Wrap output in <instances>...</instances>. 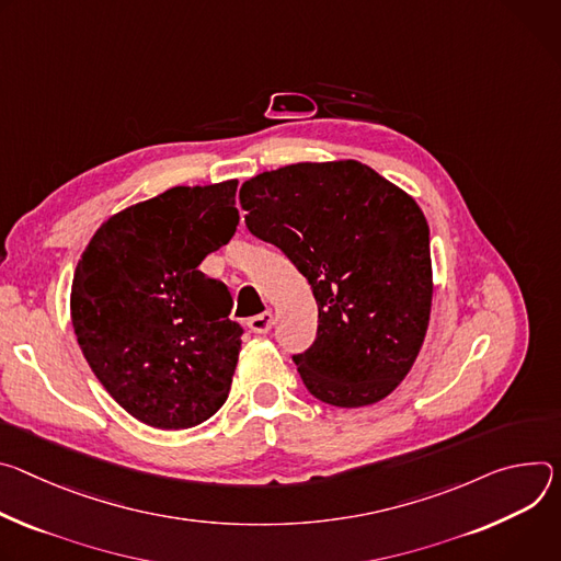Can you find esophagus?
Masks as SVG:
<instances>
[{
	"mask_svg": "<svg viewBox=\"0 0 561 561\" xmlns=\"http://www.w3.org/2000/svg\"><path fill=\"white\" fill-rule=\"evenodd\" d=\"M272 325H274V314L272 312H263L259 317L247 319V328L252 330L254 334H267L272 330Z\"/></svg>",
	"mask_w": 561,
	"mask_h": 561,
	"instance_id": "esophagus-1",
	"label": "esophagus"
}]
</instances>
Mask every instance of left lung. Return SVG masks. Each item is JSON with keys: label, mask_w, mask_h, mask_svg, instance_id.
<instances>
[{"label": "left lung", "mask_w": 561, "mask_h": 561, "mask_svg": "<svg viewBox=\"0 0 561 561\" xmlns=\"http://www.w3.org/2000/svg\"><path fill=\"white\" fill-rule=\"evenodd\" d=\"M244 222L312 285L317 341L294 356L323 403L363 408L408 377L432 309L430 229L416 201L356 160L296 162L240 186Z\"/></svg>", "instance_id": "left-lung-1"}]
</instances>
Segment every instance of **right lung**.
<instances>
[{
	"mask_svg": "<svg viewBox=\"0 0 561 561\" xmlns=\"http://www.w3.org/2000/svg\"><path fill=\"white\" fill-rule=\"evenodd\" d=\"M236 186H171L106 218L73 274L71 323L104 390L138 421L194 427L229 397L242 328L198 267L236 231Z\"/></svg>",
	"mask_w": 561,
	"mask_h": 561,
	"instance_id": "obj_1",
	"label": "right lung"
}]
</instances>
